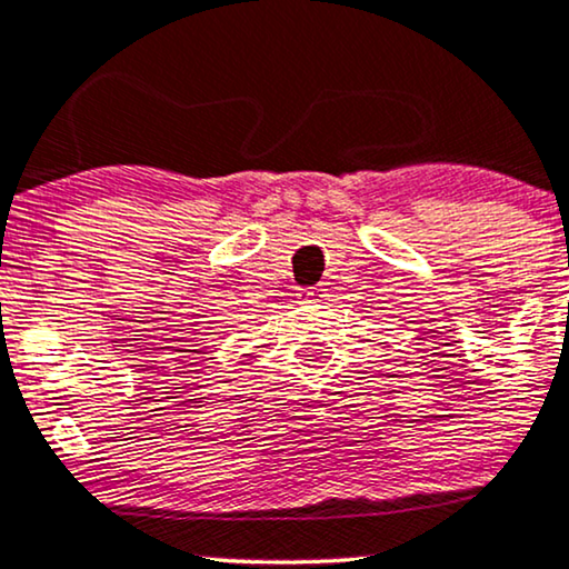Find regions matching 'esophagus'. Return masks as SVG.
Masks as SVG:
<instances>
[{
    "label": "esophagus",
    "mask_w": 569,
    "mask_h": 569,
    "mask_svg": "<svg viewBox=\"0 0 569 569\" xmlns=\"http://www.w3.org/2000/svg\"><path fill=\"white\" fill-rule=\"evenodd\" d=\"M325 297H328V293H325V289H320V286H309V289L301 291V299H305L307 305H320Z\"/></svg>",
    "instance_id": "34e87169"
}]
</instances>
